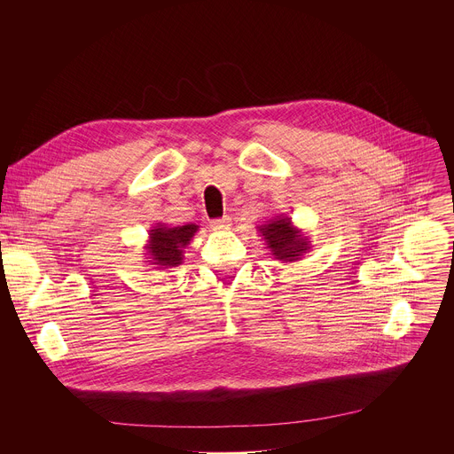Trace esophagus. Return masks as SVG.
Listing matches in <instances>:
<instances>
[{
	"label": "esophagus",
	"instance_id": "esophagus-1",
	"mask_svg": "<svg viewBox=\"0 0 454 454\" xmlns=\"http://www.w3.org/2000/svg\"><path fill=\"white\" fill-rule=\"evenodd\" d=\"M230 224H231V217L230 215H224L221 219H214L212 221V228L214 230H226V228H230Z\"/></svg>",
	"mask_w": 454,
	"mask_h": 454
}]
</instances>
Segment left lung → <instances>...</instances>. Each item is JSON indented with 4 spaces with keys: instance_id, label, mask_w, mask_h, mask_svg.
Returning <instances> with one entry per match:
<instances>
[{
    "instance_id": "8db88e82",
    "label": "left lung",
    "mask_w": 454,
    "mask_h": 454,
    "mask_svg": "<svg viewBox=\"0 0 454 454\" xmlns=\"http://www.w3.org/2000/svg\"><path fill=\"white\" fill-rule=\"evenodd\" d=\"M256 228L270 254L283 263L299 262L311 249L309 237L294 226L292 217L288 215H276Z\"/></svg>"
}]
</instances>
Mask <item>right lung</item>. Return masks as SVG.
<instances>
[{"label": "right lung", "instance_id": "right-lung-1", "mask_svg": "<svg viewBox=\"0 0 454 454\" xmlns=\"http://www.w3.org/2000/svg\"><path fill=\"white\" fill-rule=\"evenodd\" d=\"M198 224L184 226H168L157 223L148 230V240L145 244V254L150 258V265L155 269H171L178 267L184 260V249L191 244V239L198 231Z\"/></svg>", "mask_w": 454, "mask_h": 454}]
</instances>
